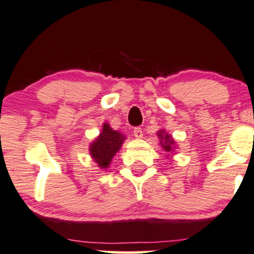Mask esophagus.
I'll use <instances>...</instances> for the list:
<instances>
[{"mask_svg": "<svg viewBox=\"0 0 254 254\" xmlns=\"http://www.w3.org/2000/svg\"><path fill=\"white\" fill-rule=\"evenodd\" d=\"M133 136L136 138H142L143 137V131L139 127H134V129H133Z\"/></svg>", "mask_w": 254, "mask_h": 254, "instance_id": "esophagus-1", "label": "esophagus"}]
</instances>
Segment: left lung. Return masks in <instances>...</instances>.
<instances>
[{
	"label": "left lung",
	"mask_w": 254,
	"mask_h": 254,
	"mask_svg": "<svg viewBox=\"0 0 254 254\" xmlns=\"http://www.w3.org/2000/svg\"><path fill=\"white\" fill-rule=\"evenodd\" d=\"M158 136L160 138V144H162L163 149H164L166 152H170V151H172V144H173V139L171 138V136H169V134H164V131H159Z\"/></svg>",
	"instance_id": "8db88e82"
}]
</instances>
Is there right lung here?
<instances>
[{
  "mask_svg": "<svg viewBox=\"0 0 254 254\" xmlns=\"http://www.w3.org/2000/svg\"><path fill=\"white\" fill-rule=\"evenodd\" d=\"M124 139L125 137L122 136L121 132L114 131L109 127V124L105 123L99 137L90 146V155L98 166L107 169L110 165L111 159L120 150Z\"/></svg>",
  "mask_w": 254,
  "mask_h": 254,
  "instance_id": "1",
  "label": "right lung"
}]
</instances>
